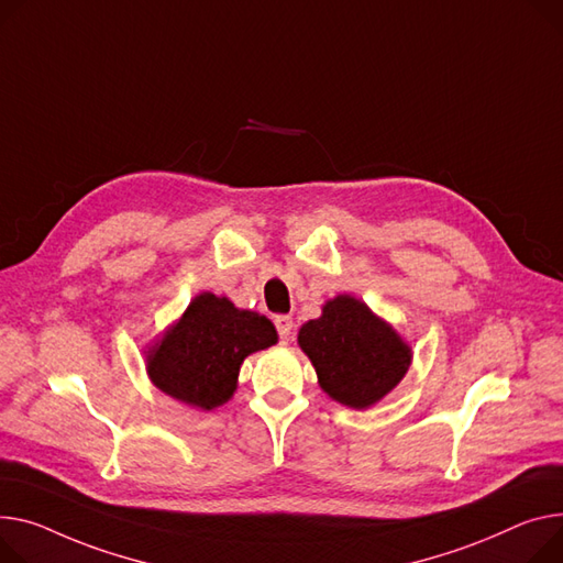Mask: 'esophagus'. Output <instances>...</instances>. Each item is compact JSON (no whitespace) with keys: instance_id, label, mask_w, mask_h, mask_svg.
I'll return each instance as SVG.
<instances>
[{"instance_id":"esophagus-1","label":"esophagus","mask_w":563,"mask_h":563,"mask_svg":"<svg viewBox=\"0 0 563 563\" xmlns=\"http://www.w3.org/2000/svg\"><path fill=\"white\" fill-rule=\"evenodd\" d=\"M274 323H276V330H278V334H280V340H283V342H289L291 334H294V321H291L289 317L280 314V317L274 319Z\"/></svg>"}]
</instances>
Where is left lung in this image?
I'll use <instances>...</instances> for the list:
<instances>
[{
  "label": "left lung",
  "mask_w": 563,
  "mask_h": 563,
  "mask_svg": "<svg viewBox=\"0 0 563 563\" xmlns=\"http://www.w3.org/2000/svg\"><path fill=\"white\" fill-rule=\"evenodd\" d=\"M319 387L351 409H368L391 394L411 364V346L398 330L353 294H336L321 317L298 330Z\"/></svg>",
  "instance_id": "left-lung-1"
}]
</instances>
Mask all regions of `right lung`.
Segmentation results:
<instances>
[{
  "label": "right lung",
  "instance_id": "obj_1",
  "mask_svg": "<svg viewBox=\"0 0 563 563\" xmlns=\"http://www.w3.org/2000/svg\"><path fill=\"white\" fill-rule=\"evenodd\" d=\"M274 344L278 332L265 314L201 291L144 351L146 376L169 398L212 411L238 391L242 362Z\"/></svg>",
  "mask_w": 563,
  "mask_h": 563
}]
</instances>
